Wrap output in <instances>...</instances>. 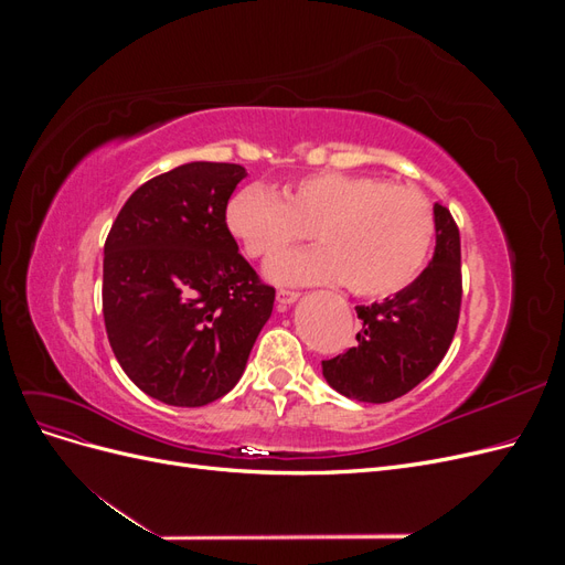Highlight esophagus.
<instances>
[{
	"mask_svg": "<svg viewBox=\"0 0 565 565\" xmlns=\"http://www.w3.org/2000/svg\"><path fill=\"white\" fill-rule=\"evenodd\" d=\"M299 299V292L297 289H278V301L282 303V306H287V303H292V301H297Z\"/></svg>",
	"mask_w": 565,
	"mask_h": 565,
	"instance_id": "1",
	"label": "esophagus"
}]
</instances>
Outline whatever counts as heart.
Listing matches in <instances>:
<instances>
[{"label": "heart", "mask_w": 565, "mask_h": 565, "mask_svg": "<svg viewBox=\"0 0 565 565\" xmlns=\"http://www.w3.org/2000/svg\"><path fill=\"white\" fill-rule=\"evenodd\" d=\"M268 188H245L228 204V226L252 259H276L313 235L324 247L270 266L285 282L344 280L358 297H388L429 259L436 221L417 185L370 174L313 172Z\"/></svg>", "instance_id": "obj_1"}]
</instances>
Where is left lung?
I'll list each match as a JSON object with an SVG mask.
<instances>
[{
	"label": "left lung",
	"instance_id": "1",
	"mask_svg": "<svg viewBox=\"0 0 565 565\" xmlns=\"http://www.w3.org/2000/svg\"><path fill=\"white\" fill-rule=\"evenodd\" d=\"M436 252L415 282L382 303L355 306L363 328L358 344L330 361L322 374L341 396L388 403L424 382L446 358L461 306L459 228L436 204Z\"/></svg>",
	"mask_w": 565,
	"mask_h": 565
}]
</instances>
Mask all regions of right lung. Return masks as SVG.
Segmentation results:
<instances>
[{
  "instance_id": "1",
  "label": "right lung",
  "mask_w": 565,
  "mask_h": 565,
  "mask_svg": "<svg viewBox=\"0 0 565 565\" xmlns=\"http://www.w3.org/2000/svg\"><path fill=\"white\" fill-rule=\"evenodd\" d=\"M231 162H188L136 188L104 254V320L117 363L150 398L200 407L243 377L276 287L226 224Z\"/></svg>"
}]
</instances>
